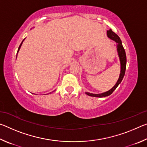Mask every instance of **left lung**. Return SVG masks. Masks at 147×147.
Here are the masks:
<instances>
[{"mask_svg": "<svg viewBox=\"0 0 147 147\" xmlns=\"http://www.w3.org/2000/svg\"><path fill=\"white\" fill-rule=\"evenodd\" d=\"M107 35H108V38L111 39L113 41H115L117 43V49L118 54H119V58H120V61H121V73H120V76H119L118 81L117 82L115 85L108 91L105 92V93H101V94H93V93H88V92H86V94H88V95L91 96H94V97H104V96L110 95V94L114 91V90L117 88V86L119 85V84L121 82V81L123 80L124 74H125L126 67V56L125 51H124L123 44H122L121 39L115 33V32L111 30V29H109L107 31Z\"/></svg>", "mask_w": 147, "mask_h": 147, "instance_id": "8db88e82", "label": "left lung"}]
</instances>
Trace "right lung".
I'll use <instances>...</instances> for the list:
<instances>
[{"mask_svg":"<svg viewBox=\"0 0 147 147\" xmlns=\"http://www.w3.org/2000/svg\"><path fill=\"white\" fill-rule=\"evenodd\" d=\"M24 39H23V41L24 40ZM23 41H22V43H21V45H20V46L19 47V49H18V51H17V53H18V52H19V49H20V48H21V45H22V43H23Z\"/></svg>","mask_w":147,"mask_h":147,"instance_id":"1","label":"right lung"}]
</instances>
